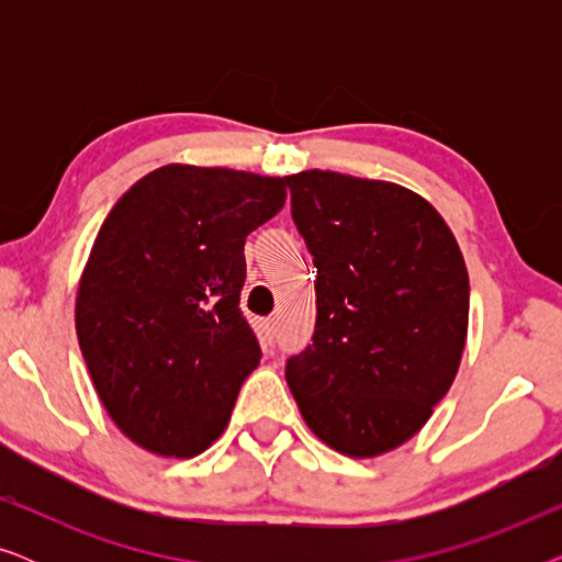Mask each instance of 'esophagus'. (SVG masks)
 <instances>
[{
    "label": "esophagus",
    "mask_w": 562,
    "mask_h": 562,
    "mask_svg": "<svg viewBox=\"0 0 562 562\" xmlns=\"http://www.w3.org/2000/svg\"><path fill=\"white\" fill-rule=\"evenodd\" d=\"M276 333H279V322H276V319H266V322H263V335H266L268 345L276 342Z\"/></svg>",
    "instance_id": "1"
}]
</instances>
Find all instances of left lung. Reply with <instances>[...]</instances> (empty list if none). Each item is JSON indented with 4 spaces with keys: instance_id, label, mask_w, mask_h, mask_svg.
<instances>
[{
    "instance_id": "8db88e82",
    "label": "left lung",
    "mask_w": 562,
    "mask_h": 562,
    "mask_svg": "<svg viewBox=\"0 0 562 562\" xmlns=\"http://www.w3.org/2000/svg\"><path fill=\"white\" fill-rule=\"evenodd\" d=\"M291 217L317 266L312 345L286 363L306 427L348 458L412 440L456 381L468 271L425 196L337 171L286 176Z\"/></svg>"
}]
</instances>
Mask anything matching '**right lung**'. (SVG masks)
<instances>
[{"mask_svg":"<svg viewBox=\"0 0 562 562\" xmlns=\"http://www.w3.org/2000/svg\"><path fill=\"white\" fill-rule=\"evenodd\" d=\"M283 204L281 176L168 164L99 227L76 337L99 402L143 450L194 458L225 432L260 363L240 312L245 237Z\"/></svg>","mask_w":562,"mask_h":562,"instance_id":"obj_1","label":"right lung"}]
</instances>
